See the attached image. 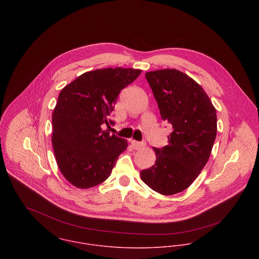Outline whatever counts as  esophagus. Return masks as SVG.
Listing matches in <instances>:
<instances>
[{"label":"esophagus","mask_w":259,"mask_h":259,"mask_svg":"<svg viewBox=\"0 0 259 259\" xmlns=\"http://www.w3.org/2000/svg\"><path fill=\"white\" fill-rule=\"evenodd\" d=\"M131 144L135 149H141V148H143L146 146L144 143H140V142H137V141H134V140L131 141Z\"/></svg>","instance_id":"1"}]
</instances>
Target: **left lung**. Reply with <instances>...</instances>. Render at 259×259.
<instances>
[{
    "label": "left lung",
    "instance_id": "obj_1",
    "mask_svg": "<svg viewBox=\"0 0 259 259\" xmlns=\"http://www.w3.org/2000/svg\"><path fill=\"white\" fill-rule=\"evenodd\" d=\"M162 120L172 125L168 144L153 148L155 163L141 171L142 181L154 191L172 195L184 191L206 164L217 132V111L204 90L175 69L146 74Z\"/></svg>",
    "mask_w": 259,
    "mask_h": 259
}]
</instances>
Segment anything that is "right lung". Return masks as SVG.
<instances>
[{"label":"right lung","instance_id":"obj_1","mask_svg":"<svg viewBox=\"0 0 259 259\" xmlns=\"http://www.w3.org/2000/svg\"><path fill=\"white\" fill-rule=\"evenodd\" d=\"M142 70L108 68L77 76L60 93L53 111L52 144L65 179L81 189L104 183L128 144L110 136L102 125L113 124L110 114L119 92Z\"/></svg>","mask_w":259,"mask_h":259}]
</instances>
